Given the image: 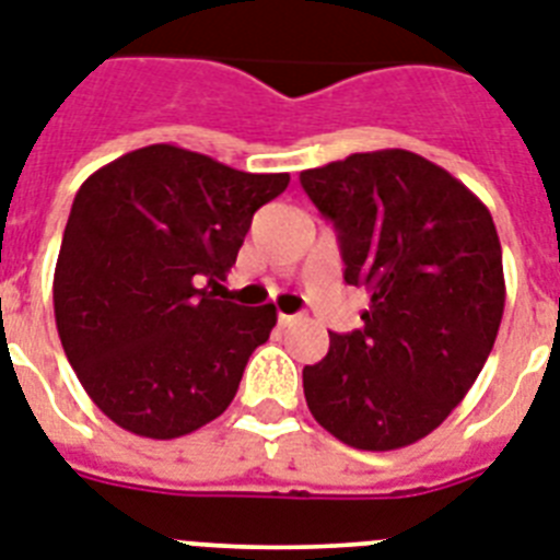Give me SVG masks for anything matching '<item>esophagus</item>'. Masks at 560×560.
<instances>
[{
  "instance_id": "esophagus-1",
  "label": "esophagus",
  "mask_w": 560,
  "mask_h": 560,
  "mask_svg": "<svg viewBox=\"0 0 560 560\" xmlns=\"http://www.w3.org/2000/svg\"><path fill=\"white\" fill-rule=\"evenodd\" d=\"M299 322V316H290V313H279V324L281 327H293Z\"/></svg>"
}]
</instances>
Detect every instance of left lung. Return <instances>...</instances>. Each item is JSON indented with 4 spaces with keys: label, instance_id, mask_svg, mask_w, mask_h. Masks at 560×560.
<instances>
[{
    "label": "left lung",
    "instance_id": "8db88e82",
    "mask_svg": "<svg viewBox=\"0 0 560 560\" xmlns=\"http://www.w3.org/2000/svg\"><path fill=\"white\" fill-rule=\"evenodd\" d=\"M338 233L345 281L370 293L364 327L330 332L304 368L318 424L355 450L430 435L476 384L504 316V265L490 210L410 150L352 153L304 171Z\"/></svg>",
    "mask_w": 560,
    "mask_h": 560
}]
</instances>
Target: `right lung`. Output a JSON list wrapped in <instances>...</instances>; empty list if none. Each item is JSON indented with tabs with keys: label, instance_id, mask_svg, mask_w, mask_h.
I'll use <instances>...</instances> for the list:
<instances>
[{
	"label": "right lung",
	"instance_id": "add662e5",
	"mask_svg": "<svg viewBox=\"0 0 560 560\" xmlns=\"http://www.w3.org/2000/svg\"><path fill=\"white\" fill-rule=\"evenodd\" d=\"M288 173H242L173 144L79 187L54 272L56 330L84 393L121 430L178 439L222 416L276 307L210 293Z\"/></svg>",
	"mask_w": 560,
	"mask_h": 560
}]
</instances>
